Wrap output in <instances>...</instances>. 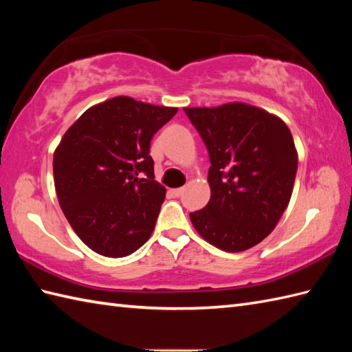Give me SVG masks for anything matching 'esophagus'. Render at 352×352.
<instances>
[{
    "instance_id": "esophagus-1",
    "label": "esophagus",
    "mask_w": 352,
    "mask_h": 352,
    "mask_svg": "<svg viewBox=\"0 0 352 352\" xmlns=\"http://www.w3.org/2000/svg\"><path fill=\"white\" fill-rule=\"evenodd\" d=\"M183 188H175V189H170V193H172V195H174V197H180L182 195V193H183Z\"/></svg>"
}]
</instances>
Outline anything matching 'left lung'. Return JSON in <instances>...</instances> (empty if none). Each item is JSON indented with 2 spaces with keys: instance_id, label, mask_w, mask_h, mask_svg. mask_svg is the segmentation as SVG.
I'll return each instance as SVG.
<instances>
[{
  "instance_id": "1",
  "label": "left lung",
  "mask_w": 352,
  "mask_h": 352,
  "mask_svg": "<svg viewBox=\"0 0 352 352\" xmlns=\"http://www.w3.org/2000/svg\"><path fill=\"white\" fill-rule=\"evenodd\" d=\"M210 155V201L190 213L210 245L242 252L272 233L294 190L298 153L281 118L246 102L184 107Z\"/></svg>"
}]
</instances>
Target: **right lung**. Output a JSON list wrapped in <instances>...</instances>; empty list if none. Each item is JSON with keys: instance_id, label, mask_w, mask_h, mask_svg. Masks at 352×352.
Instances as JSON below:
<instances>
[{"instance_id": "obj_1", "label": "right lung", "mask_w": 352, "mask_h": 352, "mask_svg": "<svg viewBox=\"0 0 352 352\" xmlns=\"http://www.w3.org/2000/svg\"><path fill=\"white\" fill-rule=\"evenodd\" d=\"M177 110L115 96L89 107L57 145L52 172L58 204L96 254L130 256L151 237L166 189L154 180L149 146ZM140 171L145 179L138 178Z\"/></svg>"}]
</instances>
